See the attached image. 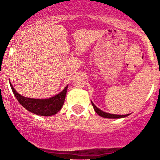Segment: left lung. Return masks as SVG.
Returning a JSON list of instances; mask_svg holds the SVG:
<instances>
[{
	"label": "left lung",
	"instance_id": "8db88e82",
	"mask_svg": "<svg viewBox=\"0 0 160 160\" xmlns=\"http://www.w3.org/2000/svg\"><path fill=\"white\" fill-rule=\"evenodd\" d=\"M92 103V106L94 107V111L95 112L97 113L98 115H100L101 117H103V118H124V117L128 116L129 114H124V115H119V114H109V113L104 112V111H101L100 109L98 108L95 105H94V103L91 102Z\"/></svg>",
	"mask_w": 160,
	"mask_h": 160
}]
</instances>
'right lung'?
Instances as JSON below:
<instances>
[{
    "label": "right lung",
    "mask_w": 160,
    "mask_h": 160,
    "mask_svg": "<svg viewBox=\"0 0 160 160\" xmlns=\"http://www.w3.org/2000/svg\"><path fill=\"white\" fill-rule=\"evenodd\" d=\"M10 87L12 90V93L18 101L20 102V104L23 107H25L27 111L35 114H38V115H41V116H51V115L57 114L62 107L66 92H67L68 85L62 92L53 97L46 98V99L30 98L24 97L17 92L11 83Z\"/></svg>",
    "instance_id": "right-lung-1"
}]
</instances>
